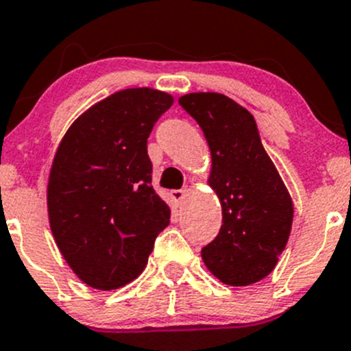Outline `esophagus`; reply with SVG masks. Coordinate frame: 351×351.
I'll list each match as a JSON object with an SVG mask.
<instances>
[{
	"mask_svg": "<svg viewBox=\"0 0 351 351\" xmlns=\"http://www.w3.org/2000/svg\"><path fill=\"white\" fill-rule=\"evenodd\" d=\"M186 193H187V189H174L171 193V196H172V199H174L177 204H179V202L184 199V196H186Z\"/></svg>",
	"mask_w": 351,
	"mask_h": 351,
	"instance_id": "obj_1",
	"label": "esophagus"
}]
</instances>
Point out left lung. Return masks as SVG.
<instances>
[{"mask_svg":"<svg viewBox=\"0 0 351 351\" xmlns=\"http://www.w3.org/2000/svg\"><path fill=\"white\" fill-rule=\"evenodd\" d=\"M179 104L204 132L213 158L209 184L223 206L221 230L201 250L202 260L221 282H258L287 245L291 196L250 111L218 93H193L179 97Z\"/></svg>","mask_w":351,"mask_h":351,"instance_id":"8db88e82","label":"left lung"}]
</instances>
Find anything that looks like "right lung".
<instances>
[{
	"instance_id": "add662e5",
	"label": "right lung",
	"mask_w": 351,
	"mask_h": 351,
	"mask_svg": "<svg viewBox=\"0 0 351 351\" xmlns=\"http://www.w3.org/2000/svg\"><path fill=\"white\" fill-rule=\"evenodd\" d=\"M167 93L118 91L89 108L57 149L47 187L53 238L75 276L111 291L140 276L171 209L152 187L147 138Z\"/></svg>"
}]
</instances>
